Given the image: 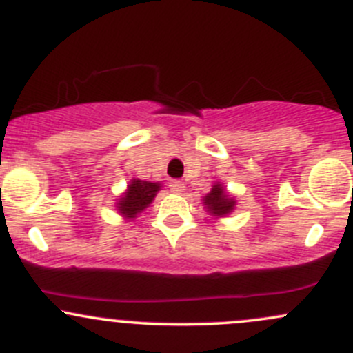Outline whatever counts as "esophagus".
Listing matches in <instances>:
<instances>
[{
    "label": "esophagus",
    "instance_id": "obj_1",
    "mask_svg": "<svg viewBox=\"0 0 353 353\" xmlns=\"http://www.w3.org/2000/svg\"><path fill=\"white\" fill-rule=\"evenodd\" d=\"M169 188H170V191H172V193H176V194L183 193V191H184V184L181 183V181H170Z\"/></svg>",
    "mask_w": 353,
    "mask_h": 353
}]
</instances>
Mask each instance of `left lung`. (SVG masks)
I'll return each mask as SVG.
<instances>
[{
  "label": "left lung",
  "mask_w": 353,
  "mask_h": 353,
  "mask_svg": "<svg viewBox=\"0 0 353 353\" xmlns=\"http://www.w3.org/2000/svg\"><path fill=\"white\" fill-rule=\"evenodd\" d=\"M203 206L208 212V215L215 216V219H223V216L230 215L236 208V196L229 193L223 186V183H213L212 190L206 196H203Z\"/></svg>",
  "instance_id": "1"
}]
</instances>
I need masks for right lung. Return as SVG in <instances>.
I'll list each match as a JSON object with an SVG mask.
<instances>
[{"label": "right lung", "instance_id": "obj_1", "mask_svg": "<svg viewBox=\"0 0 353 353\" xmlns=\"http://www.w3.org/2000/svg\"><path fill=\"white\" fill-rule=\"evenodd\" d=\"M160 188H162L160 183H150V181H141L138 177H133L128 183L126 191L117 198V212L121 213L123 219L134 220L143 210L150 206V203L155 199Z\"/></svg>", "mask_w": 353, "mask_h": 353}]
</instances>
